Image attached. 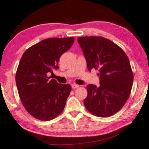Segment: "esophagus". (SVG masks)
<instances>
[{
	"instance_id": "1",
	"label": "esophagus",
	"mask_w": 149,
	"mask_h": 149,
	"mask_svg": "<svg viewBox=\"0 0 149 149\" xmlns=\"http://www.w3.org/2000/svg\"><path fill=\"white\" fill-rule=\"evenodd\" d=\"M72 89H76V88L79 87V85L75 84H74L72 85Z\"/></svg>"
}]
</instances>
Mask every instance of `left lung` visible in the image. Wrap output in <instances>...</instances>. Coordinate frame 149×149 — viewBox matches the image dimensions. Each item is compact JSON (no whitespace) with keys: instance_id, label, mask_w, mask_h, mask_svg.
I'll return each mask as SVG.
<instances>
[{"instance_id":"obj_1","label":"left lung","mask_w":149,"mask_h":149,"mask_svg":"<svg viewBox=\"0 0 149 149\" xmlns=\"http://www.w3.org/2000/svg\"><path fill=\"white\" fill-rule=\"evenodd\" d=\"M78 43L84 52L87 68L99 70L100 86H87L86 109L99 117H109L125 104L132 91L133 74L130 60L121 48L102 37H81Z\"/></svg>"}]
</instances>
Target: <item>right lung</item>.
Returning <instances> with one entry per match:
<instances>
[{"instance_id":"obj_1","label":"right lung","mask_w":149,"mask_h":149,"mask_svg":"<svg viewBox=\"0 0 149 149\" xmlns=\"http://www.w3.org/2000/svg\"><path fill=\"white\" fill-rule=\"evenodd\" d=\"M74 42V37L44 39L27 49L20 59L16 74L17 91L27 112L36 119L51 120L64 109L71 85L50 80L48 74L59 68L60 56Z\"/></svg>"}]
</instances>
